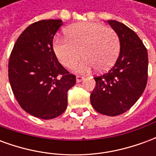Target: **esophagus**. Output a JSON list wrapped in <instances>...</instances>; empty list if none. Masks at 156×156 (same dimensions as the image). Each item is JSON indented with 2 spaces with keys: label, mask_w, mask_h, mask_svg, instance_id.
Segmentation results:
<instances>
[{
  "label": "esophagus",
  "mask_w": 156,
  "mask_h": 156,
  "mask_svg": "<svg viewBox=\"0 0 156 156\" xmlns=\"http://www.w3.org/2000/svg\"><path fill=\"white\" fill-rule=\"evenodd\" d=\"M83 79H84V78H83V77H81V76H77V77H76V82H77V83H80V82L83 81Z\"/></svg>",
  "instance_id": "esophagus-1"
}]
</instances>
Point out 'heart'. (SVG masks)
<instances>
[{
	"label": "heart",
	"mask_w": 156,
	"mask_h": 156,
	"mask_svg": "<svg viewBox=\"0 0 156 156\" xmlns=\"http://www.w3.org/2000/svg\"><path fill=\"white\" fill-rule=\"evenodd\" d=\"M66 38H56L53 51L62 66L73 68L76 73H88L97 68L105 72L112 68L120 51V40L117 32L111 27H105L98 23L81 22L68 27L65 31Z\"/></svg>",
	"instance_id": "obj_1"
}]
</instances>
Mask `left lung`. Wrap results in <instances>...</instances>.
<instances>
[{
  "instance_id": "8db88e82",
  "label": "left lung",
  "mask_w": 156,
  "mask_h": 156,
  "mask_svg": "<svg viewBox=\"0 0 156 156\" xmlns=\"http://www.w3.org/2000/svg\"><path fill=\"white\" fill-rule=\"evenodd\" d=\"M107 22L119 35L120 51L115 66L94 78L90 102L98 113L116 116L129 110L143 94L147 83L148 53L133 30L115 20Z\"/></svg>"
}]
</instances>
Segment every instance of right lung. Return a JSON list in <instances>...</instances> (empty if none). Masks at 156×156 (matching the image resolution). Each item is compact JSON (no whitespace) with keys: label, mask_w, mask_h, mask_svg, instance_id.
<instances>
[{"label":"right lung","mask_w":156,"mask_h":156,"mask_svg":"<svg viewBox=\"0 0 156 156\" xmlns=\"http://www.w3.org/2000/svg\"><path fill=\"white\" fill-rule=\"evenodd\" d=\"M62 20H42L27 27L16 41L8 76L15 98L27 113L42 119L61 115L68 106V91L76 77L62 66L52 40Z\"/></svg>","instance_id":"right-lung-1"}]
</instances>
